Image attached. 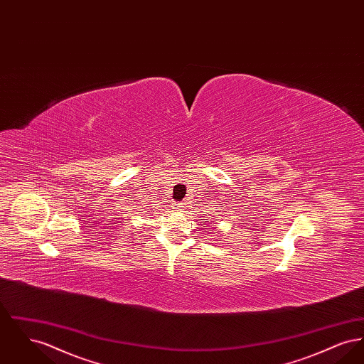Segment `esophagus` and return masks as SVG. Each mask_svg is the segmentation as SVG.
Segmentation results:
<instances>
[{
    "instance_id": "obj_1",
    "label": "esophagus",
    "mask_w": 364,
    "mask_h": 364,
    "mask_svg": "<svg viewBox=\"0 0 364 364\" xmlns=\"http://www.w3.org/2000/svg\"><path fill=\"white\" fill-rule=\"evenodd\" d=\"M174 208L181 213V211L186 210V203H184V202H181V203H174Z\"/></svg>"
}]
</instances>
